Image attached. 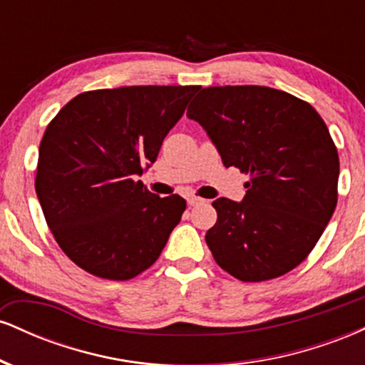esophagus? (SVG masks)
I'll return each instance as SVG.
<instances>
[{
	"instance_id": "obj_1",
	"label": "esophagus",
	"mask_w": 365,
	"mask_h": 365,
	"mask_svg": "<svg viewBox=\"0 0 365 365\" xmlns=\"http://www.w3.org/2000/svg\"><path fill=\"white\" fill-rule=\"evenodd\" d=\"M187 202L188 206H199V204L204 202V199H200V197H195V195H188Z\"/></svg>"
}]
</instances>
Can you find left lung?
Instances as JSON below:
<instances>
[{
  "instance_id": "left-lung-1",
  "label": "left lung",
  "mask_w": 365,
  "mask_h": 365,
  "mask_svg": "<svg viewBox=\"0 0 365 365\" xmlns=\"http://www.w3.org/2000/svg\"><path fill=\"white\" fill-rule=\"evenodd\" d=\"M187 116L226 168L250 175L242 202L220 197L206 233L221 267L240 282L278 278L307 257L338 200V150L309 103L262 86L207 87Z\"/></svg>"
}]
</instances>
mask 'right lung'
I'll use <instances>...</instances> for the list:
<instances>
[{
    "instance_id": "add662e5",
    "label": "right lung",
    "mask_w": 365,
    "mask_h": 365,
    "mask_svg": "<svg viewBox=\"0 0 365 365\" xmlns=\"http://www.w3.org/2000/svg\"><path fill=\"white\" fill-rule=\"evenodd\" d=\"M199 86L82 92L39 148L36 194L58 245L87 273L125 282L156 262L187 202L135 182Z\"/></svg>"
}]
</instances>
